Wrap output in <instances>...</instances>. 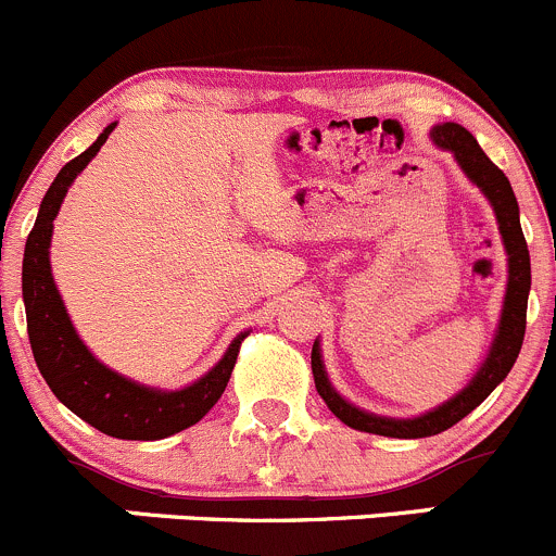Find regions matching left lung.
Segmentation results:
<instances>
[{
    "label": "left lung",
    "instance_id": "8db88e82",
    "mask_svg": "<svg viewBox=\"0 0 556 556\" xmlns=\"http://www.w3.org/2000/svg\"><path fill=\"white\" fill-rule=\"evenodd\" d=\"M430 139H433L439 148L450 150L454 161L459 164V169L465 172V177L486 195V201H490L492 210H495L497 228H501L503 244H506L508 252V285L506 299H503L501 323H497L495 330V341H492L490 352H486L484 363H481V368L476 371V377L470 379L457 395L450 397V401L435 406L433 412L419 414V417H379V414L363 412V408L344 401V397L333 390V384H330L323 366V355H319V341H314L312 374L319 397L328 403L330 412H333L344 425L363 430V433L387 435V439H425V435L444 433L452 425H457L459 419L468 417V414L508 377V371H511L514 363H517L519 357L521 341H525L527 293H530V252H527L525 233H521L519 226V204L517 195H514L511 190V182H508L506 174L486 159V153L479 148L473 134H470L468 128L459 126V123H441V126H433Z\"/></svg>",
    "mask_w": 556,
    "mask_h": 556
}]
</instances>
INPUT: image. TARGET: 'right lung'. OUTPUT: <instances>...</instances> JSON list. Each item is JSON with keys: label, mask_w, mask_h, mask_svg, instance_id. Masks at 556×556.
<instances>
[{"label": "right lung", "mask_w": 556, "mask_h": 556, "mask_svg": "<svg viewBox=\"0 0 556 556\" xmlns=\"http://www.w3.org/2000/svg\"><path fill=\"white\" fill-rule=\"evenodd\" d=\"M115 126L117 123H110L86 153L72 159L55 174L53 185L39 204L37 223L24 250L26 328H29L31 352H35L39 374L70 412H75L91 428L102 430L112 439L159 441L195 425L220 401L233 366H237L239 346L250 330L231 341L215 368H210L204 377L182 390H155V387L131 382L106 368L83 344L70 314H66L59 288H55L53 274H50V237H53V220L59 215L66 190L75 182L77 174L91 164L93 155L102 150Z\"/></svg>", "instance_id": "1"}]
</instances>
